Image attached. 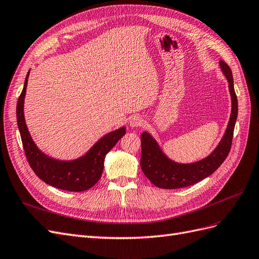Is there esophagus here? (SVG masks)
Wrapping results in <instances>:
<instances>
[{"label":"esophagus","mask_w":259,"mask_h":259,"mask_svg":"<svg viewBox=\"0 0 259 259\" xmlns=\"http://www.w3.org/2000/svg\"><path fill=\"white\" fill-rule=\"evenodd\" d=\"M144 124V119L139 115H134L130 119V126L131 127H139Z\"/></svg>","instance_id":"34e87169"}]
</instances>
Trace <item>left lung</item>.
Here are the masks:
<instances>
[{
    "mask_svg": "<svg viewBox=\"0 0 259 259\" xmlns=\"http://www.w3.org/2000/svg\"><path fill=\"white\" fill-rule=\"evenodd\" d=\"M219 66L229 83L232 106L230 120L223 139L215 150L205 159L190 164H180L169 160L163 153L152 136L149 133L144 132L140 137V142H142L140 167L146 177L155 187L162 188V189H178V188L197 184L200 180L213 174L229 154L234 125H236L238 116V99L233 88L231 69L223 60L219 61Z\"/></svg>",
    "mask_w": 259,
    "mask_h": 259,
    "instance_id": "obj_1",
    "label": "left lung"
}]
</instances>
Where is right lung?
Instances as JSON below:
<instances>
[{
  "instance_id": "add662e5",
  "label": "right lung",
  "mask_w": 259,
  "mask_h": 259,
  "mask_svg": "<svg viewBox=\"0 0 259 259\" xmlns=\"http://www.w3.org/2000/svg\"><path fill=\"white\" fill-rule=\"evenodd\" d=\"M30 72V71H29ZM29 72L25 85L17 101V124L26 158L35 175L58 189L80 192L85 191L95 185L104 170L106 154L125 135V127L109 133L94 145L85 155L73 161H59L50 158L33 143L27 128L23 115V101L26 96Z\"/></svg>"
}]
</instances>
